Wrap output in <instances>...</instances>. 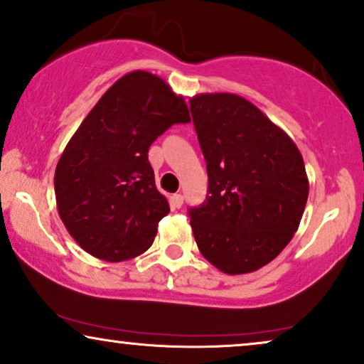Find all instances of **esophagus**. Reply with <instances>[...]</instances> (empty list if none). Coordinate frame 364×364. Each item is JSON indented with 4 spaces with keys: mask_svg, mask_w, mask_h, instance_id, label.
<instances>
[{
    "mask_svg": "<svg viewBox=\"0 0 364 364\" xmlns=\"http://www.w3.org/2000/svg\"><path fill=\"white\" fill-rule=\"evenodd\" d=\"M182 204H183L182 193H173V196H172V205L177 207V209H181Z\"/></svg>",
    "mask_w": 364,
    "mask_h": 364,
    "instance_id": "1",
    "label": "esophagus"
}]
</instances>
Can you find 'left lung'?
Segmentation results:
<instances>
[{
	"label": "left lung",
	"mask_w": 364,
	"mask_h": 364,
	"mask_svg": "<svg viewBox=\"0 0 364 364\" xmlns=\"http://www.w3.org/2000/svg\"><path fill=\"white\" fill-rule=\"evenodd\" d=\"M209 193L191 209L202 256L225 274L257 271L299 228L309 196L303 155L289 135L235 93L191 97Z\"/></svg>",
	"instance_id": "obj_1"
}]
</instances>
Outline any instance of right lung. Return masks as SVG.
Masks as SVG:
<instances>
[{"instance_id": "right-lung-1", "label": "right lung", "mask_w": 364, "mask_h": 364, "mask_svg": "<svg viewBox=\"0 0 364 364\" xmlns=\"http://www.w3.org/2000/svg\"><path fill=\"white\" fill-rule=\"evenodd\" d=\"M186 122L183 97L144 70L117 80L85 117L55 171L60 219L85 252L122 262L152 245L171 207L155 186L149 149Z\"/></svg>"}]
</instances>
